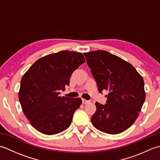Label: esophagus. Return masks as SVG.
Here are the masks:
<instances>
[{
    "instance_id": "34e87169",
    "label": "esophagus",
    "mask_w": 160,
    "mask_h": 160,
    "mask_svg": "<svg viewBox=\"0 0 160 160\" xmlns=\"http://www.w3.org/2000/svg\"><path fill=\"white\" fill-rule=\"evenodd\" d=\"M82 103L83 104H87V103H88L89 102V100H85V99H82Z\"/></svg>"
}]
</instances>
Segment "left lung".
Listing matches in <instances>:
<instances>
[{
  "instance_id": "1",
  "label": "left lung",
  "mask_w": 160,
  "mask_h": 160,
  "mask_svg": "<svg viewBox=\"0 0 160 160\" xmlns=\"http://www.w3.org/2000/svg\"><path fill=\"white\" fill-rule=\"evenodd\" d=\"M100 93L108 91L107 104L96 102L91 117L95 128L108 134H118L134 123L143 105L144 82L130 63L103 50L84 53Z\"/></svg>"
}]
</instances>
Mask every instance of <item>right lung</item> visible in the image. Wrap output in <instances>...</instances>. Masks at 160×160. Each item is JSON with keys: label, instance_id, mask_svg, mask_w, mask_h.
<instances>
[{"label": "right lung", "instance_id": "right-lung-1", "mask_svg": "<svg viewBox=\"0 0 160 160\" xmlns=\"http://www.w3.org/2000/svg\"><path fill=\"white\" fill-rule=\"evenodd\" d=\"M85 62L82 53L61 51L36 60L20 81L18 98L24 114L37 131L59 133L69 127L80 98L60 96L71 74Z\"/></svg>", "mask_w": 160, "mask_h": 160}]
</instances>
